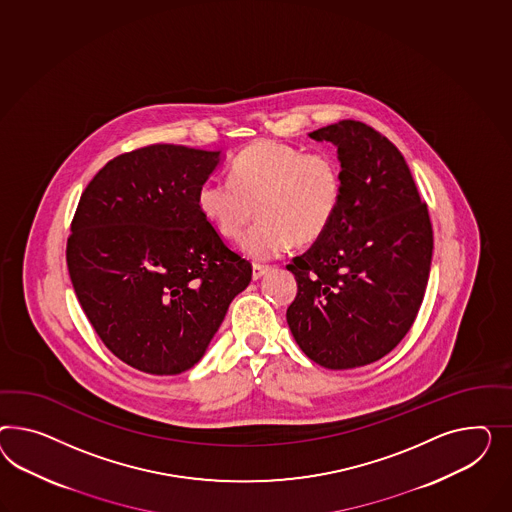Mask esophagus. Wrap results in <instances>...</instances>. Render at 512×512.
I'll return each mask as SVG.
<instances>
[{
  "instance_id": "obj_1",
  "label": "esophagus",
  "mask_w": 512,
  "mask_h": 512,
  "mask_svg": "<svg viewBox=\"0 0 512 512\" xmlns=\"http://www.w3.org/2000/svg\"><path fill=\"white\" fill-rule=\"evenodd\" d=\"M268 270H270V266H266V264H253V279H261Z\"/></svg>"
}]
</instances>
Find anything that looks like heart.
Masks as SVG:
<instances>
[{
  "mask_svg": "<svg viewBox=\"0 0 512 512\" xmlns=\"http://www.w3.org/2000/svg\"><path fill=\"white\" fill-rule=\"evenodd\" d=\"M343 190V169L332 152H305L264 139L236 154L231 180H205L197 205L229 240L244 235L257 207L261 220L244 236L242 251L268 261L294 242L311 246L326 235L341 210Z\"/></svg>",
  "mask_w": 512,
  "mask_h": 512,
  "instance_id": "obj_1",
  "label": "heart"
}]
</instances>
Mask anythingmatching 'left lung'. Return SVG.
<instances>
[{
    "label": "left lung",
    "mask_w": 512,
    "mask_h": 512,
    "mask_svg": "<svg viewBox=\"0 0 512 512\" xmlns=\"http://www.w3.org/2000/svg\"><path fill=\"white\" fill-rule=\"evenodd\" d=\"M337 145L343 203L328 233L292 259L296 343L326 369L384 358L410 332L432 259V223L401 151L361 121L309 134Z\"/></svg>",
    "instance_id": "obj_1"
}]
</instances>
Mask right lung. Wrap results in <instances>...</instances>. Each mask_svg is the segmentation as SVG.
Returning a JSON list of instances; mask_svg holds the SVG:
<instances>
[{
	"instance_id": "obj_1",
	"label": "right lung",
	"mask_w": 512,
	"mask_h": 512,
	"mask_svg": "<svg viewBox=\"0 0 512 512\" xmlns=\"http://www.w3.org/2000/svg\"><path fill=\"white\" fill-rule=\"evenodd\" d=\"M220 152L156 143L115 156L83 190L67 266L85 317L126 365L179 374L203 358L251 263L197 205Z\"/></svg>"
}]
</instances>
